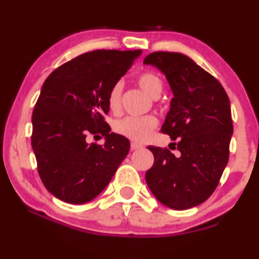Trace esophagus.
<instances>
[{
	"instance_id": "esophagus-1",
	"label": "esophagus",
	"mask_w": 259,
	"mask_h": 259,
	"mask_svg": "<svg viewBox=\"0 0 259 259\" xmlns=\"http://www.w3.org/2000/svg\"><path fill=\"white\" fill-rule=\"evenodd\" d=\"M130 147H132L133 151H136V149L142 148V145H140V143H136V142H132V145H130Z\"/></svg>"
}]
</instances>
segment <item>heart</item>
Wrapping results in <instances>:
<instances>
[{"instance_id": "heart-1", "label": "heart", "mask_w": 259, "mask_h": 259, "mask_svg": "<svg viewBox=\"0 0 259 259\" xmlns=\"http://www.w3.org/2000/svg\"><path fill=\"white\" fill-rule=\"evenodd\" d=\"M138 83L141 88L151 95L152 98H158L163 90V82L158 74L154 72H142L138 76ZM120 96H121V83L117 82L110 89L107 95V105L111 111L117 112L120 108ZM158 125V120L154 116L147 114V116L140 117H124L118 119L113 124V130L121 136L135 142L146 141L153 130Z\"/></svg>"}]
</instances>
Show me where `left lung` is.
<instances>
[{
	"label": "left lung",
	"mask_w": 259,
	"mask_h": 259,
	"mask_svg": "<svg viewBox=\"0 0 259 259\" xmlns=\"http://www.w3.org/2000/svg\"><path fill=\"white\" fill-rule=\"evenodd\" d=\"M143 64L159 68L170 84L174 98L161 133L177 139L180 151L175 155L149 146L154 163L146 182L165 206L187 210L212 194L228 163L233 134L229 98L212 74L181 53H151Z\"/></svg>",
	"instance_id": "left-lung-1"
}]
</instances>
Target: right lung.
Returning <instances> with one entry per match:
<instances>
[{
    "label": "right lung",
    "instance_id": "add662e5",
    "mask_svg": "<svg viewBox=\"0 0 259 259\" xmlns=\"http://www.w3.org/2000/svg\"><path fill=\"white\" fill-rule=\"evenodd\" d=\"M141 53H84L55 68L43 83L32 112L31 145L43 185L60 200H93L129 153V140L110 133L104 116L110 111L108 92ZM99 133L105 136L104 145L86 142Z\"/></svg>",
    "mask_w": 259,
    "mask_h": 259
}]
</instances>
